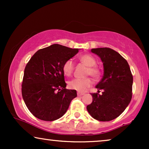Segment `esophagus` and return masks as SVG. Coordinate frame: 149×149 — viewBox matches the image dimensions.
I'll return each instance as SVG.
<instances>
[{"label":"esophagus","instance_id":"esophagus-1","mask_svg":"<svg viewBox=\"0 0 149 149\" xmlns=\"http://www.w3.org/2000/svg\"><path fill=\"white\" fill-rule=\"evenodd\" d=\"M84 95V93H81V92H77V95L78 96H81V95Z\"/></svg>","mask_w":149,"mask_h":149}]
</instances>
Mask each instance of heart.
<instances>
[{"label": "heart", "mask_w": 149, "mask_h": 149, "mask_svg": "<svg viewBox=\"0 0 149 149\" xmlns=\"http://www.w3.org/2000/svg\"><path fill=\"white\" fill-rule=\"evenodd\" d=\"M81 62L87 66H88L87 74L91 75L93 78H98L100 75V71L96 66V60L92 56L85 54L80 57ZM74 68V64L72 60L69 59L64 63L62 70L66 76H70L72 74ZM92 85V81L89 78L85 79H74L69 81L68 85L71 89H76L79 91H84Z\"/></svg>", "instance_id": "obj_1"}]
</instances>
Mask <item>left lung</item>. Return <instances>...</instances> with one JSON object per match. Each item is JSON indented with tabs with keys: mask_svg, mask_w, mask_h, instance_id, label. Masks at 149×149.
Instances as JSON below:
<instances>
[{
	"mask_svg": "<svg viewBox=\"0 0 149 149\" xmlns=\"http://www.w3.org/2000/svg\"><path fill=\"white\" fill-rule=\"evenodd\" d=\"M91 52L103 62L104 75L95 87L102 94L91 93L93 100L87 107L90 115L100 121L119 117L129 105L132 97L133 76L129 64L119 53L111 48L92 49Z\"/></svg>",
	"mask_w": 149,
	"mask_h": 149,
	"instance_id": "1",
	"label": "left lung"
}]
</instances>
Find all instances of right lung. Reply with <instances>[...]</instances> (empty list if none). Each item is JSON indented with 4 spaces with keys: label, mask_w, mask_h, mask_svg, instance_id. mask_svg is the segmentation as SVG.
<instances>
[{
    "label": "right lung",
    "mask_w": 149,
    "mask_h": 149,
    "mask_svg": "<svg viewBox=\"0 0 149 149\" xmlns=\"http://www.w3.org/2000/svg\"><path fill=\"white\" fill-rule=\"evenodd\" d=\"M79 52L54 44L34 54L24 69L22 93L34 117L46 121L60 119L66 113L77 91L66 89L62 66Z\"/></svg>",
    "instance_id": "1"
}]
</instances>
